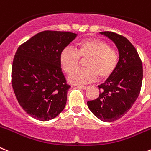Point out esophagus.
Instances as JSON below:
<instances>
[{"label":"esophagus","instance_id":"obj_1","mask_svg":"<svg viewBox=\"0 0 151 151\" xmlns=\"http://www.w3.org/2000/svg\"><path fill=\"white\" fill-rule=\"evenodd\" d=\"M78 87H79V88H82V89H84V90L87 89V88H88V86H78Z\"/></svg>","mask_w":151,"mask_h":151}]
</instances>
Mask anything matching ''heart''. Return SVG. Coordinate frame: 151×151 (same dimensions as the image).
Here are the masks:
<instances>
[{
	"label": "heart",
	"mask_w": 151,
	"mask_h": 151,
	"mask_svg": "<svg viewBox=\"0 0 151 151\" xmlns=\"http://www.w3.org/2000/svg\"><path fill=\"white\" fill-rule=\"evenodd\" d=\"M80 59L87 60L85 63L86 69L74 71ZM60 63L65 73L69 74L74 71L68 78L70 83L88 84L95 82L98 77L100 80L110 78L118 66V55L105 41L86 39L77 43L76 51L69 46L63 49Z\"/></svg>",
	"instance_id": "b5f03b06"
}]
</instances>
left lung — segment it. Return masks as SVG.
Instances as JSON below:
<instances>
[{
	"instance_id": "8db88e82",
	"label": "left lung",
	"mask_w": 151,
	"mask_h": 151,
	"mask_svg": "<svg viewBox=\"0 0 151 151\" xmlns=\"http://www.w3.org/2000/svg\"><path fill=\"white\" fill-rule=\"evenodd\" d=\"M101 33L115 43L119 60L112 76L99 86V97L87 105L98 118L111 122L124 115L137 100L142 86L143 65L137 50L126 37L111 31Z\"/></svg>"
}]
</instances>
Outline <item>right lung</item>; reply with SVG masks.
<instances>
[{"label": "right lung", "instance_id": "1", "mask_svg": "<svg viewBox=\"0 0 151 151\" xmlns=\"http://www.w3.org/2000/svg\"><path fill=\"white\" fill-rule=\"evenodd\" d=\"M76 37L70 32L45 30L18 47L12 87L22 109L33 118L49 121L65 108L70 86L62 73L60 54Z\"/></svg>", "mask_w": 151, "mask_h": 151}]
</instances>
